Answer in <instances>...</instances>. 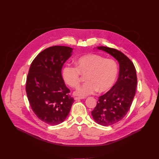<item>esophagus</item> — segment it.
<instances>
[{
	"mask_svg": "<svg viewBox=\"0 0 159 159\" xmlns=\"http://www.w3.org/2000/svg\"><path fill=\"white\" fill-rule=\"evenodd\" d=\"M84 98H83V97H75L74 98V99L75 100H78V99H84Z\"/></svg>",
	"mask_w": 159,
	"mask_h": 159,
	"instance_id": "obj_1",
	"label": "esophagus"
}]
</instances>
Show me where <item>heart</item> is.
Returning <instances> with one entry per match:
<instances>
[{
    "label": "heart",
    "mask_w": 159,
    "mask_h": 159,
    "mask_svg": "<svg viewBox=\"0 0 159 159\" xmlns=\"http://www.w3.org/2000/svg\"><path fill=\"white\" fill-rule=\"evenodd\" d=\"M75 67L66 65L62 70V76L65 82L73 88L79 86L81 75H85L86 81L75 91V94L87 96L99 93H105L114 85L118 75V66L112 59L89 53L76 59Z\"/></svg>",
    "instance_id": "heart-1"
}]
</instances>
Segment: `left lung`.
I'll list each match as a JSON object with an SVG mask.
<instances>
[{
	"label": "left lung",
	"mask_w": 159,
	"mask_h": 159,
	"mask_svg": "<svg viewBox=\"0 0 159 159\" xmlns=\"http://www.w3.org/2000/svg\"><path fill=\"white\" fill-rule=\"evenodd\" d=\"M114 57L120 64L119 77L116 84L99 98L91 112L94 121L102 126L114 125L127 114L136 93L137 77L133 62L120 51L106 47H98Z\"/></svg>",
	"instance_id": "1"
}]
</instances>
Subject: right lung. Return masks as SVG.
Here are the masks:
<instances>
[{
	"instance_id": "obj_1",
	"label": "right lung",
	"mask_w": 159,
	"mask_h": 159,
	"mask_svg": "<svg viewBox=\"0 0 159 159\" xmlns=\"http://www.w3.org/2000/svg\"><path fill=\"white\" fill-rule=\"evenodd\" d=\"M72 50L69 47H49L36 56L30 68L26 85L29 102L36 116L50 125L62 123L74 101L61 76Z\"/></svg>"
}]
</instances>
